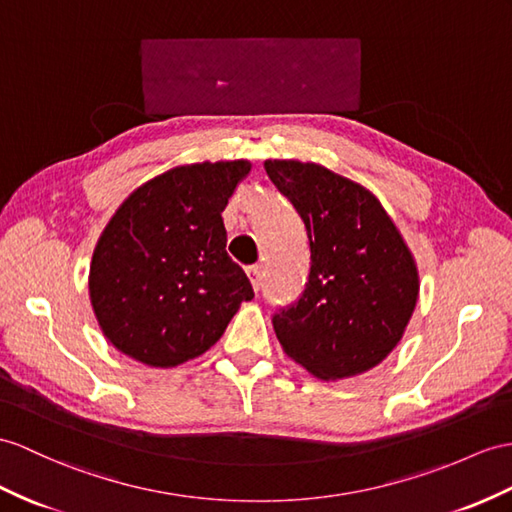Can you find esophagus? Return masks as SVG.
I'll use <instances>...</instances> for the list:
<instances>
[{"mask_svg": "<svg viewBox=\"0 0 512 512\" xmlns=\"http://www.w3.org/2000/svg\"><path fill=\"white\" fill-rule=\"evenodd\" d=\"M247 276H249V280H252L254 291H258L260 289V282H263V267H260V265L247 267Z\"/></svg>", "mask_w": 512, "mask_h": 512, "instance_id": "esophagus-1", "label": "esophagus"}]
</instances>
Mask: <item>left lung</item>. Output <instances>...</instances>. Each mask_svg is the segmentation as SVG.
<instances>
[{
    "label": "left lung",
    "mask_w": 512,
    "mask_h": 512,
    "mask_svg": "<svg viewBox=\"0 0 512 512\" xmlns=\"http://www.w3.org/2000/svg\"><path fill=\"white\" fill-rule=\"evenodd\" d=\"M265 169L302 217L310 243L302 295L273 315L282 350L321 380L369 371L413 317V254L365 186L315 162L265 160Z\"/></svg>",
    "instance_id": "1"
}]
</instances>
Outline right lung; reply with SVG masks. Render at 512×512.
<instances>
[{
  "instance_id": "right-lung-1",
  "label": "right lung",
  "mask_w": 512,
  "mask_h": 512,
  "mask_svg": "<svg viewBox=\"0 0 512 512\" xmlns=\"http://www.w3.org/2000/svg\"><path fill=\"white\" fill-rule=\"evenodd\" d=\"M247 160L195 162L139 186L99 236L89 291L95 317L119 352L149 367L202 356L254 297L226 252L221 213Z\"/></svg>"
}]
</instances>
